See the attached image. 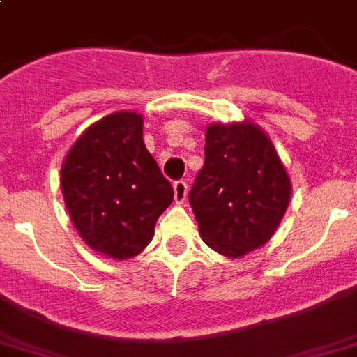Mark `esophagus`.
Masks as SVG:
<instances>
[{
	"instance_id": "obj_1",
	"label": "esophagus",
	"mask_w": 357,
	"mask_h": 357,
	"mask_svg": "<svg viewBox=\"0 0 357 357\" xmlns=\"http://www.w3.org/2000/svg\"><path fill=\"white\" fill-rule=\"evenodd\" d=\"M173 190H175V204H184L186 202V196H188V184L184 181H176L173 184Z\"/></svg>"
}]
</instances>
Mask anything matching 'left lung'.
Instances as JSON below:
<instances>
[{
  "label": "left lung",
  "instance_id": "8db88e82",
  "mask_svg": "<svg viewBox=\"0 0 357 357\" xmlns=\"http://www.w3.org/2000/svg\"><path fill=\"white\" fill-rule=\"evenodd\" d=\"M291 199V178L272 140L253 121L211 123L205 163L190 205L205 243L241 259L274 236Z\"/></svg>",
  "mask_w": 357,
  "mask_h": 357
}]
</instances>
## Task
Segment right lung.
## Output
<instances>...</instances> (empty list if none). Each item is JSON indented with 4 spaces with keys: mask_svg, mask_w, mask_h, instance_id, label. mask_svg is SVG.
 Wrapping results in <instances>:
<instances>
[{
    "mask_svg": "<svg viewBox=\"0 0 357 357\" xmlns=\"http://www.w3.org/2000/svg\"><path fill=\"white\" fill-rule=\"evenodd\" d=\"M61 188L75 230L95 253H142L173 202V186L142 140V116L114 112L89 125L64 155Z\"/></svg>",
    "mask_w": 357,
    "mask_h": 357,
    "instance_id": "obj_1",
    "label": "right lung"
}]
</instances>
